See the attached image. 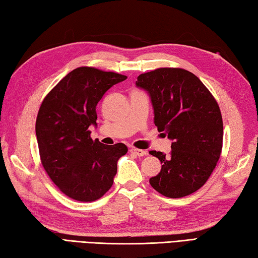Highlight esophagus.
<instances>
[{
    "instance_id": "1",
    "label": "esophagus",
    "mask_w": 258,
    "mask_h": 258,
    "mask_svg": "<svg viewBox=\"0 0 258 258\" xmlns=\"http://www.w3.org/2000/svg\"><path fill=\"white\" fill-rule=\"evenodd\" d=\"M131 153L135 154L136 156H144L146 154V152L144 150H141V149H136V148H131Z\"/></svg>"
}]
</instances>
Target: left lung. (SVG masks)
<instances>
[{"instance_id":"left-lung-1","label":"left lung","mask_w":258,"mask_h":258,"mask_svg":"<svg viewBox=\"0 0 258 258\" xmlns=\"http://www.w3.org/2000/svg\"><path fill=\"white\" fill-rule=\"evenodd\" d=\"M136 86L150 95L159 132L173 141L169 154L150 152L162 163L150 184L169 198L196 192L213 173L223 149V117L215 97L196 75L181 68L142 74Z\"/></svg>"}]
</instances>
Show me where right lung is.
I'll use <instances>...</instances> for the list:
<instances>
[{"mask_svg":"<svg viewBox=\"0 0 258 258\" xmlns=\"http://www.w3.org/2000/svg\"><path fill=\"white\" fill-rule=\"evenodd\" d=\"M126 78L93 67L76 68L40 106L35 122L40 159L49 178L69 198L95 201L113 185L117 161L127 146L93 141L89 126L97 125L96 106L105 93Z\"/></svg>","mask_w":258,"mask_h":258,"instance_id":"obj_1","label":"right lung"}]
</instances>
